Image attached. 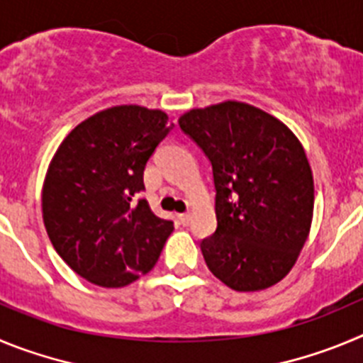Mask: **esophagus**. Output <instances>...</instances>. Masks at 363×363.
Wrapping results in <instances>:
<instances>
[{
  "mask_svg": "<svg viewBox=\"0 0 363 363\" xmlns=\"http://www.w3.org/2000/svg\"><path fill=\"white\" fill-rule=\"evenodd\" d=\"M179 220H181L182 226H188L189 220H191V215H189V213H181V215H179Z\"/></svg>",
  "mask_w": 363,
  "mask_h": 363,
  "instance_id": "34e87169",
  "label": "esophagus"
}]
</instances>
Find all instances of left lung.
<instances>
[{
	"label": "left lung",
	"mask_w": 363,
	"mask_h": 363,
	"mask_svg": "<svg viewBox=\"0 0 363 363\" xmlns=\"http://www.w3.org/2000/svg\"><path fill=\"white\" fill-rule=\"evenodd\" d=\"M213 168L217 231L201 242L206 266L235 291H260L293 269L309 237L313 172L282 121L240 101L179 119Z\"/></svg>",
	"instance_id": "1"
}]
</instances>
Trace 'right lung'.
I'll return each mask as SVG.
<instances>
[{"mask_svg": "<svg viewBox=\"0 0 363 363\" xmlns=\"http://www.w3.org/2000/svg\"><path fill=\"white\" fill-rule=\"evenodd\" d=\"M162 110L121 104L72 130L48 164L41 210L52 246L90 284L125 287L148 273L174 231L146 199L143 174L172 130Z\"/></svg>", "mask_w": 363, "mask_h": 363, "instance_id": "right-lung-1", "label": "right lung"}]
</instances>
